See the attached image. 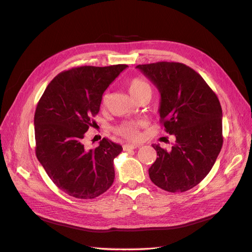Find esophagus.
<instances>
[{
    "label": "esophagus",
    "mask_w": 252,
    "mask_h": 252,
    "mask_svg": "<svg viewBox=\"0 0 252 252\" xmlns=\"http://www.w3.org/2000/svg\"><path fill=\"white\" fill-rule=\"evenodd\" d=\"M140 147V145L138 144H124L123 145V150L124 151H128V150H131V149H135Z\"/></svg>",
    "instance_id": "obj_1"
}]
</instances>
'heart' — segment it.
<instances>
[{"label": "heart", "mask_w": 252, "mask_h": 252, "mask_svg": "<svg viewBox=\"0 0 252 252\" xmlns=\"http://www.w3.org/2000/svg\"><path fill=\"white\" fill-rule=\"evenodd\" d=\"M128 90L130 94L134 97L138 98L139 96L143 94H151V87L149 84L145 81L144 79L140 77H134L127 84ZM108 100V95L107 94H105L102 97V105L105 106L107 104ZM142 126L141 122L138 121H129V122H124L121 125H119L116 128V131L118 134L124 136V138L128 140H138L140 138V128Z\"/></svg>", "instance_id": "heart-1"}]
</instances>
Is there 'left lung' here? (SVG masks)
<instances>
[{
    "label": "left lung",
    "mask_w": 252,
    "mask_h": 252,
    "mask_svg": "<svg viewBox=\"0 0 252 252\" xmlns=\"http://www.w3.org/2000/svg\"><path fill=\"white\" fill-rule=\"evenodd\" d=\"M161 94L159 118L175 136L171 150L152 145L156 162L149 168L154 184L169 192L193 188L209 173L223 146L222 107L201 75L182 63L138 65Z\"/></svg>",
    "instance_id": "1"
}]
</instances>
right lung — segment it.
<instances>
[{"mask_svg":"<svg viewBox=\"0 0 252 252\" xmlns=\"http://www.w3.org/2000/svg\"><path fill=\"white\" fill-rule=\"evenodd\" d=\"M127 65L81 66L59 73L34 113L35 155L48 177L70 196L94 199L110 188L113 159L123 148L104 138L94 149L84 135L100 110L104 91Z\"/></svg>","mask_w":252,"mask_h":252,"instance_id":"1","label":"right lung"}]
</instances>
